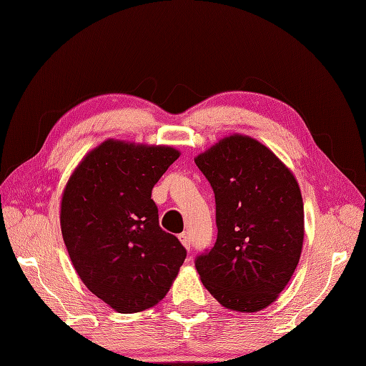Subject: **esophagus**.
<instances>
[{"label": "esophagus", "instance_id": "esophagus-1", "mask_svg": "<svg viewBox=\"0 0 366 366\" xmlns=\"http://www.w3.org/2000/svg\"><path fill=\"white\" fill-rule=\"evenodd\" d=\"M179 241L182 242V246H184L187 250H190L192 241H190V238H189V235H187V233H181V235H179Z\"/></svg>", "mask_w": 366, "mask_h": 366}]
</instances>
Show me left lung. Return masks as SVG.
I'll return each instance as SVG.
<instances>
[{
    "mask_svg": "<svg viewBox=\"0 0 366 366\" xmlns=\"http://www.w3.org/2000/svg\"><path fill=\"white\" fill-rule=\"evenodd\" d=\"M217 202L218 237L196 258L205 289L237 312L272 305L292 278L305 238L294 173L257 139L230 134L194 157Z\"/></svg>",
    "mask_w": 366,
    "mask_h": 366,
    "instance_id": "left-lung-1",
    "label": "left lung"
}]
</instances>
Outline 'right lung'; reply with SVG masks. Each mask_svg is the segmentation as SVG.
<instances>
[{"mask_svg": "<svg viewBox=\"0 0 366 366\" xmlns=\"http://www.w3.org/2000/svg\"><path fill=\"white\" fill-rule=\"evenodd\" d=\"M179 149L107 139L64 185L60 226L72 266L91 292L120 314L156 306L187 252L159 226L152 190Z\"/></svg>", "mask_w": 366, "mask_h": 366, "instance_id": "obj_1", "label": "right lung"}]
</instances>
